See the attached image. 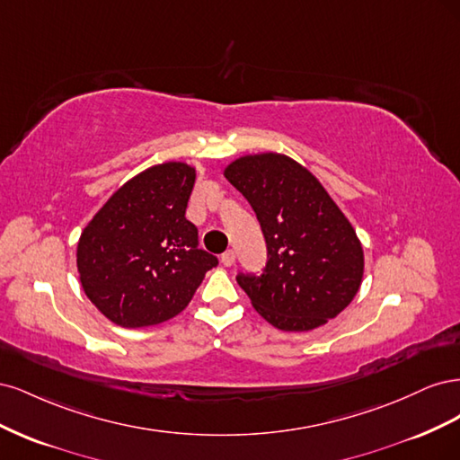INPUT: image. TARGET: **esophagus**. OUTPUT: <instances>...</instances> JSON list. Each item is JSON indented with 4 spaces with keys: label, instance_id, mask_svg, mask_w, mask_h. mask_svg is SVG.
<instances>
[{
    "label": "esophagus",
    "instance_id": "esophagus-1",
    "mask_svg": "<svg viewBox=\"0 0 460 460\" xmlns=\"http://www.w3.org/2000/svg\"><path fill=\"white\" fill-rule=\"evenodd\" d=\"M220 261H222V264H225V267H232V264L235 262V253L232 252V249H228V252L222 253Z\"/></svg>",
    "mask_w": 460,
    "mask_h": 460
}]
</instances>
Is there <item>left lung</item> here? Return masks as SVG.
Instances as JSON below:
<instances>
[{
	"mask_svg": "<svg viewBox=\"0 0 460 460\" xmlns=\"http://www.w3.org/2000/svg\"><path fill=\"white\" fill-rule=\"evenodd\" d=\"M225 176L253 207L267 242L262 274H238L257 313L284 332L336 318L363 282L365 255L351 222L297 161L257 153L232 161Z\"/></svg>",
	"mask_w": 460,
	"mask_h": 460,
	"instance_id": "left-lung-1",
	"label": "left lung"
}]
</instances>
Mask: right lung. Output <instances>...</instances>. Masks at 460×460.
Returning a JSON list of instances; mask_svg holds the SVG:
<instances>
[{
  "mask_svg": "<svg viewBox=\"0 0 460 460\" xmlns=\"http://www.w3.org/2000/svg\"><path fill=\"white\" fill-rule=\"evenodd\" d=\"M196 169L163 163L130 178L82 230L76 249L88 299L122 328L157 326L182 313L218 259L198 247L186 218Z\"/></svg>",
  "mask_w": 460,
  "mask_h": 460,
  "instance_id": "right-lung-1",
  "label": "right lung"
}]
</instances>
